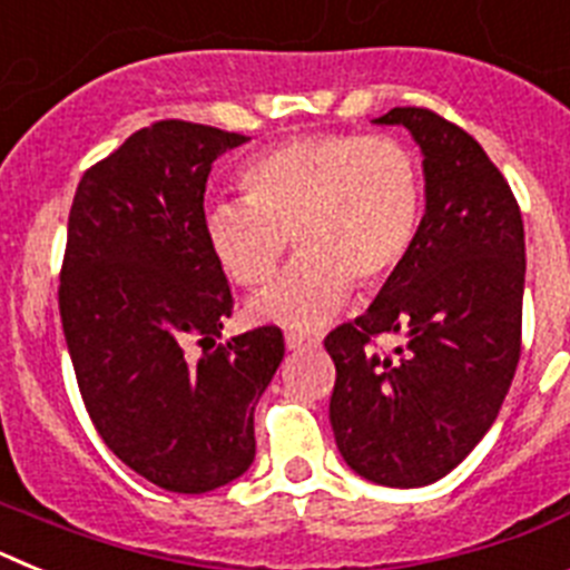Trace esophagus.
Segmentation results:
<instances>
[{
	"label": "esophagus",
	"instance_id": "34e87169",
	"mask_svg": "<svg viewBox=\"0 0 570 570\" xmlns=\"http://www.w3.org/2000/svg\"><path fill=\"white\" fill-rule=\"evenodd\" d=\"M285 345H288V351L299 354V351H311V347L320 345V340H316V336H305V334H285Z\"/></svg>",
	"mask_w": 570,
	"mask_h": 570
}]
</instances>
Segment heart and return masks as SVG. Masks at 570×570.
<instances>
[{"label":"heart","instance_id":"1","mask_svg":"<svg viewBox=\"0 0 570 570\" xmlns=\"http://www.w3.org/2000/svg\"><path fill=\"white\" fill-rule=\"evenodd\" d=\"M245 199L205 210L216 265L239 288H262L294 239L299 259L248 305L259 322L320 328L354 291L402 268L422 225L425 179L396 136H294L250 159Z\"/></svg>","mask_w":570,"mask_h":570}]
</instances>
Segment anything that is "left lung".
Here are the masks:
<instances>
[{"instance_id": "8db88e82", "label": "left lung", "mask_w": 570, "mask_h": 570, "mask_svg": "<svg viewBox=\"0 0 570 570\" xmlns=\"http://www.w3.org/2000/svg\"><path fill=\"white\" fill-rule=\"evenodd\" d=\"M422 150L425 216L371 308L325 336L336 365L331 428L342 460L387 488L442 480L488 434L522 345L525 230L505 176L460 125L394 108ZM405 333L391 357L373 336Z\"/></svg>"}]
</instances>
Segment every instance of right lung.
<instances>
[{
  "instance_id": "1",
  "label": "right lung",
  "mask_w": 570,
  "mask_h": 570,
  "mask_svg": "<svg viewBox=\"0 0 570 570\" xmlns=\"http://www.w3.org/2000/svg\"><path fill=\"white\" fill-rule=\"evenodd\" d=\"M248 136L163 119L85 170L59 314L105 445L154 485L205 493L248 471L254 407L285 356L274 325L223 336L234 296L205 239L210 165Z\"/></svg>"
}]
</instances>
